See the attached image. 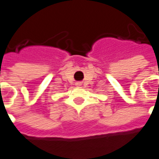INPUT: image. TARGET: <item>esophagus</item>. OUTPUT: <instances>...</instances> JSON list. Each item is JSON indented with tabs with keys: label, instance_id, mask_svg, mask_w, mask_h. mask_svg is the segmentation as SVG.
<instances>
[{
	"label": "esophagus",
	"instance_id": "obj_1",
	"mask_svg": "<svg viewBox=\"0 0 159 159\" xmlns=\"http://www.w3.org/2000/svg\"><path fill=\"white\" fill-rule=\"evenodd\" d=\"M76 84H77V85H80V83H76Z\"/></svg>",
	"mask_w": 159,
	"mask_h": 159
}]
</instances>
